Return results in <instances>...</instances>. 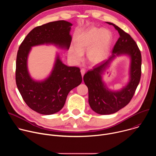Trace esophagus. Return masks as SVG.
Here are the masks:
<instances>
[{"label":"esophagus","instance_id":"34e87169","mask_svg":"<svg viewBox=\"0 0 156 156\" xmlns=\"http://www.w3.org/2000/svg\"><path fill=\"white\" fill-rule=\"evenodd\" d=\"M81 73L82 76H84V73H85V70H84V69H81Z\"/></svg>","mask_w":156,"mask_h":156}]
</instances>
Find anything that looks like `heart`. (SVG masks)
<instances>
[{"label": "heart", "instance_id": "1", "mask_svg": "<svg viewBox=\"0 0 156 156\" xmlns=\"http://www.w3.org/2000/svg\"><path fill=\"white\" fill-rule=\"evenodd\" d=\"M112 36L106 29L91 28L84 33L76 42V49L70 51V57L76 62H79L83 53L89 50L87 58L91 63L97 64L106 57L111 42Z\"/></svg>", "mask_w": 156, "mask_h": 156}]
</instances>
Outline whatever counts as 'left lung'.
I'll list each match as a JSON object with an SVG mask.
<instances>
[{"instance_id":"left-lung-1","label":"left lung","mask_w":156,"mask_h":156,"mask_svg":"<svg viewBox=\"0 0 156 156\" xmlns=\"http://www.w3.org/2000/svg\"><path fill=\"white\" fill-rule=\"evenodd\" d=\"M113 25L120 37L112 49V55L105 61L93 66L83 76V80L88 88V102L95 112L101 115H108L117 112L126 106L135 94L141 75V51L131 36L117 25ZM128 54L131 57L130 81L128 85L120 92L108 90L101 81V75L108 63L116 55Z\"/></svg>"}]
</instances>
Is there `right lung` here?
<instances>
[{"instance_id":"obj_1","label":"right lung","mask_w":156,"mask_h":156,"mask_svg":"<svg viewBox=\"0 0 156 156\" xmlns=\"http://www.w3.org/2000/svg\"><path fill=\"white\" fill-rule=\"evenodd\" d=\"M72 24L58 20L33 29L21 42L17 52L15 80L18 91L27 105L35 112L51 115L60 110L69 92L82 81L80 69L63 64L58 56L50 76L46 80H33L27 69V57L31 48L43 44H54L69 49Z\"/></svg>"}]
</instances>
